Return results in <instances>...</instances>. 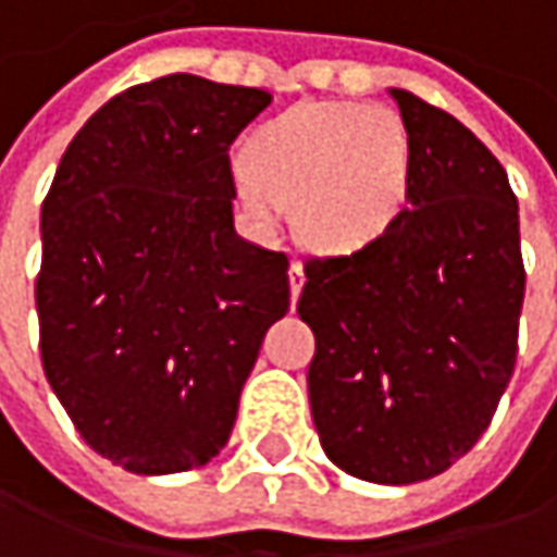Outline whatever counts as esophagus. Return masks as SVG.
I'll list each match as a JSON object with an SVG mask.
<instances>
[{"label": "esophagus", "instance_id": "1", "mask_svg": "<svg viewBox=\"0 0 557 557\" xmlns=\"http://www.w3.org/2000/svg\"><path fill=\"white\" fill-rule=\"evenodd\" d=\"M302 286H306V271H302L299 261H293V264H289V293H293V302L299 299Z\"/></svg>", "mask_w": 557, "mask_h": 557}]
</instances>
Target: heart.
<instances>
[{
  "mask_svg": "<svg viewBox=\"0 0 557 557\" xmlns=\"http://www.w3.org/2000/svg\"><path fill=\"white\" fill-rule=\"evenodd\" d=\"M233 182L261 223L293 205L296 236L311 251L352 255L377 243L407 208L409 128L387 107L299 103L248 138Z\"/></svg>",
  "mask_w": 557,
  "mask_h": 557,
  "instance_id": "heart-1",
  "label": "heart"
}]
</instances>
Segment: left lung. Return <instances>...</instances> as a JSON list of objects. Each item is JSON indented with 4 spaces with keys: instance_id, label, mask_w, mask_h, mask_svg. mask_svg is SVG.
<instances>
[{
    "instance_id": "left-lung-1",
    "label": "left lung",
    "mask_w": 557,
    "mask_h": 557,
    "mask_svg": "<svg viewBox=\"0 0 557 557\" xmlns=\"http://www.w3.org/2000/svg\"><path fill=\"white\" fill-rule=\"evenodd\" d=\"M412 141L397 223L369 248L311 258L299 318L314 334L311 419L344 473L409 485L444 473L488 429L517 362L520 213L473 132L387 90Z\"/></svg>"
}]
</instances>
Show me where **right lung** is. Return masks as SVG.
Here are the masks:
<instances>
[{"mask_svg": "<svg viewBox=\"0 0 557 557\" xmlns=\"http://www.w3.org/2000/svg\"><path fill=\"white\" fill-rule=\"evenodd\" d=\"M271 94L166 75L84 122L40 211L44 372L100 457L138 475L205 467L230 442L286 255L233 226L230 145Z\"/></svg>", "mask_w": 557, "mask_h": 557, "instance_id": "obj_1", "label": "right lung"}]
</instances>
